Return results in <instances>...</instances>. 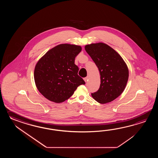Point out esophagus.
<instances>
[{
  "label": "esophagus",
  "mask_w": 158,
  "mask_h": 158,
  "mask_svg": "<svg viewBox=\"0 0 158 158\" xmlns=\"http://www.w3.org/2000/svg\"><path fill=\"white\" fill-rule=\"evenodd\" d=\"M88 79H89V77H86L84 78V81L86 82L87 81H88Z\"/></svg>",
  "instance_id": "1"
}]
</instances>
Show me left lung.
<instances>
[{"label":"left lung","instance_id":"8db88e82","mask_svg":"<svg viewBox=\"0 0 158 158\" xmlns=\"http://www.w3.org/2000/svg\"><path fill=\"white\" fill-rule=\"evenodd\" d=\"M85 49L97 65L101 75L99 90L91 93L101 104L111 102L124 90L129 77L127 65L118 52L106 44H87Z\"/></svg>","mask_w":158,"mask_h":158}]
</instances>
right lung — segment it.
<instances>
[{"mask_svg":"<svg viewBox=\"0 0 158 158\" xmlns=\"http://www.w3.org/2000/svg\"><path fill=\"white\" fill-rule=\"evenodd\" d=\"M82 50L80 46L60 44L51 50L37 62L34 77L37 89L55 103L67 100L78 86L85 82L78 75L75 58Z\"/></svg>","mask_w":158,"mask_h":158,"instance_id":"add662e5","label":"right lung"}]
</instances>
